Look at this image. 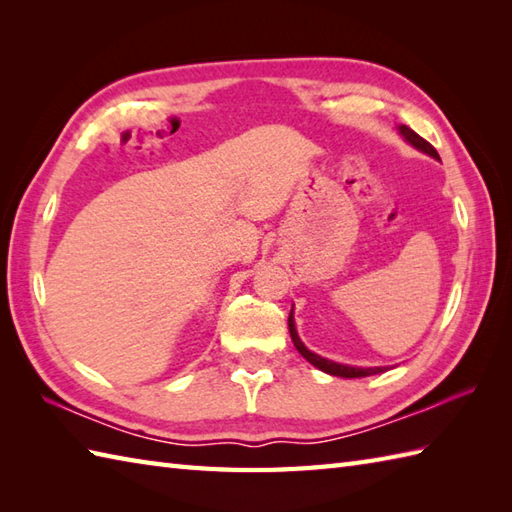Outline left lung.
Returning a JSON list of instances; mask_svg holds the SVG:
<instances>
[{
	"mask_svg": "<svg viewBox=\"0 0 512 512\" xmlns=\"http://www.w3.org/2000/svg\"><path fill=\"white\" fill-rule=\"evenodd\" d=\"M398 134L407 140L409 145L416 147L418 151H422V154H427L431 158L440 160L438 151L433 149L427 140L420 138L413 129H409L407 125H398ZM295 308V306H292ZM288 330H290V336H292V343H295V347L299 350V354L306 358V361L310 365H314L317 369H321V372L330 374V376H341V378H365V376H374V374H383L387 372V367H352V365H343V363H334V361H328V358H323L319 354L310 352L306 345H303V341L299 339L297 334V328H295V317H292V310H290V317H288Z\"/></svg>",
	"mask_w": 512,
	"mask_h": 512,
	"instance_id": "1",
	"label": "left lung"
}]
</instances>
